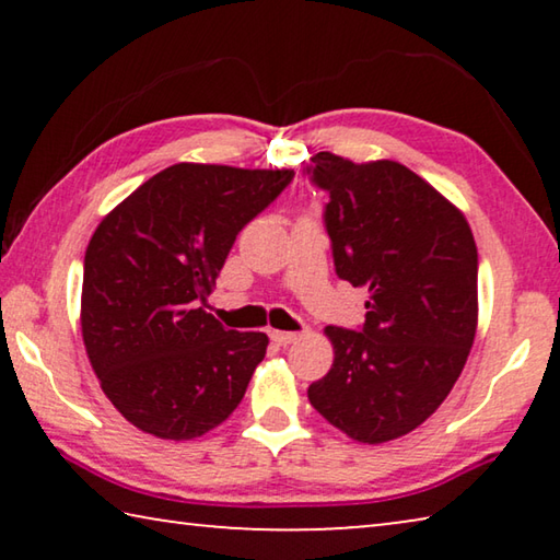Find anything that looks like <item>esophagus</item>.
Here are the masks:
<instances>
[{
  "mask_svg": "<svg viewBox=\"0 0 560 560\" xmlns=\"http://www.w3.org/2000/svg\"><path fill=\"white\" fill-rule=\"evenodd\" d=\"M271 340L279 346H291L299 340V334H289V330H271Z\"/></svg>",
  "mask_w": 560,
  "mask_h": 560,
  "instance_id": "obj_1",
  "label": "esophagus"
}]
</instances>
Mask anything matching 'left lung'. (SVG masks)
Segmentation results:
<instances>
[{"label":"left lung","instance_id":"1","mask_svg":"<svg viewBox=\"0 0 560 560\" xmlns=\"http://www.w3.org/2000/svg\"><path fill=\"white\" fill-rule=\"evenodd\" d=\"M303 175L328 192L338 279L371 293L358 330L326 328L336 358L308 400L348 438L395 440L438 410L467 363L477 244L457 207L393 160L355 165L318 153Z\"/></svg>","mask_w":560,"mask_h":560}]
</instances>
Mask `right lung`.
Returning <instances> with one entry per match:
<instances>
[{
	"label": "right lung",
	"instance_id": "obj_1",
	"mask_svg": "<svg viewBox=\"0 0 560 560\" xmlns=\"http://www.w3.org/2000/svg\"><path fill=\"white\" fill-rule=\"evenodd\" d=\"M293 170L177 163L122 200L83 259L81 330L103 393L138 430L192 440L242 402L267 355L202 308L246 224Z\"/></svg>",
	"mask_w": 560,
	"mask_h": 560
}]
</instances>
